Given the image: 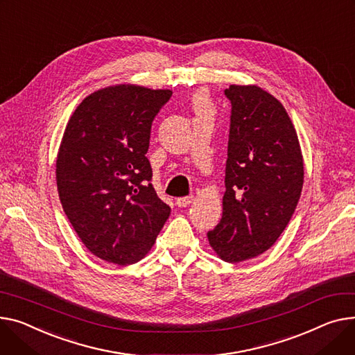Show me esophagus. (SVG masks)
<instances>
[{"mask_svg":"<svg viewBox=\"0 0 355 355\" xmlns=\"http://www.w3.org/2000/svg\"><path fill=\"white\" fill-rule=\"evenodd\" d=\"M193 201H194V197H193V196L180 197V198H177V205H178V207H187V205H190Z\"/></svg>","mask_w":355,"mask_h":355,"instance_id":"1","label":"esophagus"}]
</instances>
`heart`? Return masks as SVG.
I'll return each mask as SVG.
<instances>
[{"instance_id":"heart-1","label":"heart","mask_w":355,"mask_h":355,"mask_svg":"<svg viewBox=\"0 0 355 355\" xmlns=\"http://www.w3.org/2000/svg\"><path fill=\"white\" fill-rule=\"evenodd\" d=\"M193 103H194V108H196L197 112H208L209 108H211V104H209L207 94H204L201 91L196 94Z\"/></svg>"}]
</instances>
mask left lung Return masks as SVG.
I'll return each instance as SVG.
<instances>
[{"label": "left lung", "instance_id": "8db88e82", "mask_svg": "<svg viewBox=\"0 0 355 355\" xmlns=\"http://www.w3.org/2000/svg\"><path fill=\"white\" fill-rule=\"evenodd\" d=\"M231 127L223 217L207 232L225 263L255 258L288 225L304 184V159L288 112L255 84L230 85Z\"/></svg>", "mask_w": 355, "mask_h": 355}]
</instances>
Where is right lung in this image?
I'll list each match as a JSON object with an SVG mask.
<instances>
[{"instance_id": "1", "label": "right lung", "mask_w": 355, "mask_h": 355, "mask_svg": "<svg viewBox=\"0 0 355 355\" xmlns=\"http://www.w3.org/2000/svg\"><path fill=\"white\" fill-rule=\"evenodd\" d=\"M171 89L116 84L87 96L69 116L55 161L67 218L104 261L130 266L153 248L170 217L146 157L154 116Z\"/></svg>"}]
</instances>
